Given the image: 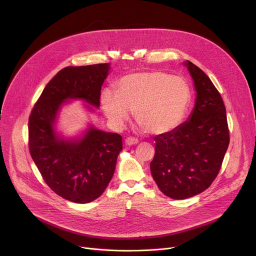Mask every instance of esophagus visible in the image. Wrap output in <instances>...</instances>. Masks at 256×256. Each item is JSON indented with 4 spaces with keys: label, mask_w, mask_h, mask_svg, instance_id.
Wrapping results in <instances>:
<instances>
[{
    "label": "esophagus",
    "mask_w": 256,
    "mask_h": 256,
    "mask_svg": "<svg viewBox=\"0 0 256 256\" xmlns=\"http://www.w3.org/2000/svg\"><path fill=\"white\" fill-rule=\"evenodd\" d=\"M138 143H139V141L137 139H135V138H132V137H128V138L126 139V144L130 145H130H136Z\"/></svg>",
    "instance_id": "1"
}]
</instances>
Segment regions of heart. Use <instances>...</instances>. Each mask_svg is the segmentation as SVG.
<instances>
[{
    "label": "heart",
    "instance_id": "1",
    "mask_svg": "<svg viewBox=\"0 0 256 256\" xmlns=\"http://www.w3.org/2000/svg\"><path fill=\"white\" fill-rule=\"evenodd\" d=\"M117 88L118 92H102V111L109 122L122 128L135 111L136 120L154 135L180 126L192 100L191 86L184 76L160 70L126 74L118 80Z\"/></svg>",
    "mask_w": 256,
    "mask_h": 256
}]
</instances>
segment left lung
Instances as JSON below:
<instances>
[{
	"label": "left lung",
	"instance_id": "obj_1",
	"mask_svg": "<svg viewBox=\"0 0 256 256\" xmlns=\"http://www.w3.org/2000/svg\"><path fill=\"white\" fill-rule=\"evenodd\" d=\"M196 91L191 115L174 130L154 137L152 176L160 192L186 199L206 190L220 171L230 144L226 110L210 78L186 60Z\"/></svg>",
	"mask_w": 256,
	"mask_h": 256
}]
</instances>
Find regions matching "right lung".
Masks as SVG:
<instances>
[{
	"label": "right lung",
	"mask_w": 256,
	"mask_h": 256,
	"mask_svg": "<svg viewBox=\"0 0 256 256\" xmlns=\"http://www.w3.org/2000/svg\"><path fill=\"white\" fill-rule=\"evenodd\" d=\"M110 63L68 66L54 76L29 118V150L50 189L76 204L98 198L113 178L122 138L89 124L80 136L65 138L56 124L63 106L83 100L88 111L100 108L102 86Z\"/></svg>",
	"instance_id": "1"
}]
</instances>
